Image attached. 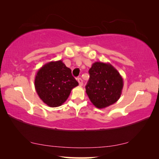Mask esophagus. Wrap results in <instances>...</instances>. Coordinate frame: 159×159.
<instances>
[{
	"label": "esophagus",
	"mask_w": 159,
	"mask_h": 159,
	"mask_svg": "<svg viewBox=\"0 0 159 159\" xmlns=\"http://www.w3.org/2000/svg\"><path fill=\"white\" fill-rule=\"evenodd\" d=\"M77 80H78V82H79V85H80V86H82L83 84V80H82L81 79H80V78H78Z\"/></svg>",
	"instance_id": "1"
}]
</instances>
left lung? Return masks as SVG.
<instances>
[{"mask_svg":"<svg viewBox=\"0 0 159 159\" xmlns=\"http://www.w3.org/2000/svg\"><path fill=\"white\" fill-rule=\"evenodd\" d=\"M89 80L85 87L91 102L98 109H104L120 99L124 80L109 63L95 62L89 70Z\"/></svg>","mask_w":159,"mask_h":159,"instance_id":"8db88e82","label":"left lung"}]
</instances>
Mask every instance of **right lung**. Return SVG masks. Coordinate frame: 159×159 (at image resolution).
I'll use <instances>...</instances> for the list:
<instances>
[{
  "label": "right lung",
  "mask_w": 159,
  "mask_h": 159,
  "mask_svg": "<svg viewBox=\"0 0 159 159\" xmlns=\"http://www.w3.org/2000/svg\"><path fill=\"white\" fill-rule=\"evenodd\" d=\"M79 85L71 70L61 60L50 61L39 68L35 77V88L39 98L50 107L66 102L71 91Z\"/></svg>",
  "instance_id": "obj_1"
}]
</instances>
